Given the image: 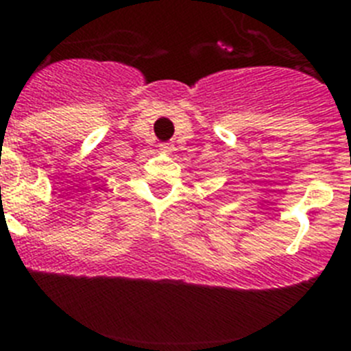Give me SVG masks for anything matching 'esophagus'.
<instances>
[{
  "label": "esophagus",
  "mask_w": 351,
  "mask_h": 351,
  "mask_svg": "<svg viewBox=\"0 0 351 351\" xmlns=\"http://www.w3.org/2000/svg\"><path fill=\"white\" fill-rule=\"evenodd\" d=\"M160 149H161V153L170 154L173 151V144L172 142H163V144H160Z\"/></svg>",
  "instance_id": "obj_1"
}]
</instances>
